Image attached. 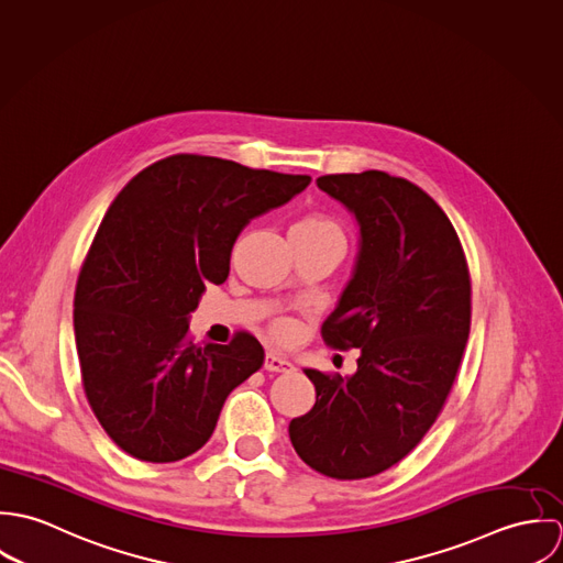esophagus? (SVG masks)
I'll list each match as a JSON object with an SVG mask.
<instances>
[{
	"mask_svg": "<svg viewBox=\"0 0 563 563\" xmlns=\"http://www.w3.org/2000/svg\"><path fill=\"white\" fill-rule=\"evenodd\" d=\"M264 368H266L268 373H290V371H295L292 362L286 360L284 355L275 353V351H268V353H266V357H264Z\"/></svg>",
	"mask_w": 563,
	"mask_h": 563,
	"instance_id": "34e87169",
	"label": "esophagus"
}]
</instances>
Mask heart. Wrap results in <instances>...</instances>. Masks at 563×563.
I'll return each mask as SVG.
<instances>
[{"mask_svg":"<svg viewBox=\"0 0 563 563\" xmlns=\"http://www.w3.org/2000/svg\"><path fill=\"white\" fill-rule=\"evenodd\" d=\"M292 230H295V232H303V234H312V236H335V239H342L340 228H338L331 219L321 217V214H308V217H303L301 221H297V223L292 225ZM290 331H292L290 322H279V324L275 327V333H277L279 338H286Z\"/></svg>","mask_w":563,"mask_h":563,"instance_id":"1","label":"heart"}]
</instances>
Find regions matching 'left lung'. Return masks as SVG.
<instances>
[{"instance_id":"1","label":"left lung","mask_w":563,"mask_h":563,"mask_svg":"<svg viewBox=\"0 0 563 563\" xmlns=\"http://www.w3.org/2000/svg\"><path fill=\"white\" fill-rule=\"evenodd\" d=\"M317 184L360 225L322 340L360 357L349 377L306 368L317 402L288 433L310 468L351 482L401 462L435 422L471 333V275L449 217L416 184L384 170Z\"/></svg>"}]
</instances>
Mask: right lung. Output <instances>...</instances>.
<instances>
[{
  "mask_svg": "<svg viewBox=\"0 0 563 563\" xmlns=\"http://www.w3.org/2000/svg\"><path fill=\"white\" fill-rule=\"evenodd\" d=\"M310 175L177 154L143 168L110 203L81 264L74 329L81 384L106 433L136 460L199 451L228 395L264 362L251 333L188 340L206 284L230 275L251 219L288 203Z\"/></svg>",
  "mask_w": 563,
  "mask_h": 563,
  "instance_id": "obj_1",
  "label": "right lung"
}]
</instances>
